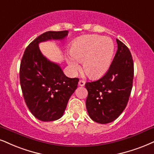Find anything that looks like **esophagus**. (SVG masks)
I'll return each mask as SVG.
<instances>
[{
	"mask_svg": "<svg viewBox=\"0 0 154 154\" xmlns=\"http://www.w3.org/2000/svg\"><path fill=\"white\" fill-rule=\"evenodd\" d=\"M79 85L80 86H83L85 85V81H83V80H80V81H79Z\"/></svg>",
	"mask_w": 154,
	"mask_h": 154,
	"instance_id": "1",
	"label": "esophagus"
}]
</instances>
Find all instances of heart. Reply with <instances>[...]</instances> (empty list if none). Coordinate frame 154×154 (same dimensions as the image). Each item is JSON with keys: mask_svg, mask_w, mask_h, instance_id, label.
Returning a JSON list of instances; mask_svg holds the SVG:
<instances>
[{"mask_svg": "<svg viewBox=\"0 0 154 154\" xmlns=\"http://www.w3.org/2000/svg\"><path fill=\"white\" fill-rule=\"evenodd\" d=\"M67 63L73 72L80 69L79 62L90 77L99 79L105 75L111 66L114 44L109 38L98 35H87L73 41L70 48Z\"/></svg>", "mask_w": 154, "mask_h": 154, "instance_id": "heart-1", "label": "heart"}]
</instances>
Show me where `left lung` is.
<instances>
[{"label": "left lung", "instance_id": "obj_1", "mask_svg": "<svg viewBox=\"0 0 154 154\" xmlns=\"http://www.w3.org/2000/svg\"><path fill=\"white\" fill-rule=\"evenodd\" d=\"M118 49L109 71L101 79L87 82L86 106L89 116L98 123H111L128 103L134 79V62L129 49L116 39Z\"/></svg>", "mask_w": 154, "mask_h": 154}]
</instances>
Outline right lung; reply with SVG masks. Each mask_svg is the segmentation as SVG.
I'll use <instances>...</instances> for the list:
<instances>
[{
  "mask_svg": "<svg viewBox=\"0 0 154 154\" xmlns=\"http://www.w3.org/2000/svg\"><path fill=\"white\" fill-rule=\"evenodd\" d=\"M68 31H47L25 50L20 66V83L28 109L36 119L53 121L63 115L79 79L66 76L58 64L47 59L38 44L50 40H62Z\"/></svg>",
  "mask_w": 154,
  "mask_h": 154,
  "instance_id": "right-lung-1",
  "label": "right lung"
}]
</instances>
